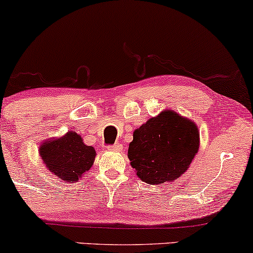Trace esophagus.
<instances>
[{
  "mask_svg": "<svg viewBox=\"0 0 253 253\" xmlns=\"http://www.w3.org/2000/svg\"><path fill=\"white\" fill-rule=\"evenodd\" d=\"M108 151H113V152H121L123 151V145L121 144H115V145H112V146H107Z\"/></svg>",
  "mask_w": 253,
  "mask_h": 253,
  "instance_id": "34e87169",
  "label": "esophagus"
}]
</instances>
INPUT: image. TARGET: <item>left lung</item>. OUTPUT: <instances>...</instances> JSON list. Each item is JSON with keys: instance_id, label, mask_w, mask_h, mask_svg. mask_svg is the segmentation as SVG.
<instances>
[{"instance_id": "8db88e82", "label": "left lung", "mask_w": 253, "mask_h": 253, "mask_svg": "<svg viewBox=\"0 0 253 253\" xmlns=\"http://www.w3.org/2000/svg\"><path fill=\"white\" fill-rule=\"evenodd\" d=\"M199 142L194 121L166 109L133 132L127 156L140 180L161 185L187 171Z\"/></svg>"}]
</instances>
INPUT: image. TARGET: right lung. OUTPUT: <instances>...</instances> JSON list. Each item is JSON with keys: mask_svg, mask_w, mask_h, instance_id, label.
Listing matches in <instances>:
<instances>
[{"mask_svg": "<svg viewBox=\"0 0 253 253\" xmlns=\"http://www.w3.org/2000/svg\"><path fill=\"white\" fill-rule=\"evenodd\" d=\"M39 152L45 167L67 182L80 180L82 174L93 166L96 156L94 147L84 145L82 136L73 130L42 142Z\"/></svg>", "mask_w": 253, "mask_h": 253, "instance_id": "add662e5", "label": "right lung"}]
</instances>
